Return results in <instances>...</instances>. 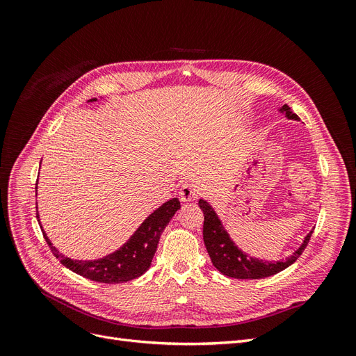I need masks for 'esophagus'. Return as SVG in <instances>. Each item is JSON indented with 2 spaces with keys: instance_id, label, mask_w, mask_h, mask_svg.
I'll return each instance as SVG.
<instances>
[{
  "instance_id": "1",
  "label": "esophagus",
  "mask_w": 356,
  "mask_h": 356,
  "mask_svg": "<svg viewBox=\"0 0 356 356\" xmlns=\"http://www.w3.org/2000/svg\"><path fill=\"white\" fill-rule=\"evenodd\" d=\"M197 196H199V189L192 184H184L179 192V197L181 202H193L197 199Z\"/></svg>"
}]
</instances>
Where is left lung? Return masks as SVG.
I'll list each match as a JSON object with an SVG mask.
<instances>
[{"label":"left lung","instance_id":"left-lung-1","mask_svg":"<svg viewBox=\"0 0 356 356\" xmlns=\"http://www.w3.org/2000/svg\"><path fill=\"white\" fill-rule=\"evenodd\" d=\"M280 112L286 115L289 120H298L297 115L291 111L289 105H283L280 108ZM199 208L203 211L204 222H203V241L204 247L212 259L213 267L220 271L223 275L238 278V280H254V278H264L274 275L280 271L286 270L296 259L302 255L309 239L313 234V229L305 236L302 245L298 247L289 258L280 261H266L250 257L247 252L236 247L235 242L231 239L227 229L223 228L219 216L215 209L211 207V203L204 199H199Z\"/></svg>","mask_w":356,"mask_h":356}]
</instances>
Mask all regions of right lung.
Returning <instances> with one entry per match:
<instances>
[{"mask_svg":"<svg viewBox=\"0 0 356 356\" xmlns=\"http://www.w3.org/2000/svg\"><path fill=\"white\" fill-rule=\"evenodd\" d=\"M95 101L98 99L92 98L88 102ZM179 209L180 202L177 197L167 200L152 215H148V218L141 223L138 229L129 236L125 244L120 247V250L93 261L72 259L69 257H65L62 252H59L58 248L53 247L42 225L40 228L53 255L58 258L66 268L85 278L92 280V282L115 284L134 280L143 275L149 268L153 257L157 251L160 235ZM37 220H40L39 212H37Z\"/></svg>","mask_w":356,"mask_h":356,"instance_id":"add662e5","label":"right lung"}]
</instances>
